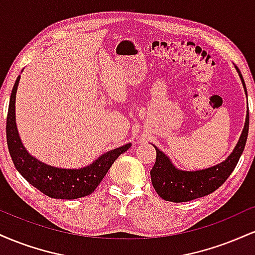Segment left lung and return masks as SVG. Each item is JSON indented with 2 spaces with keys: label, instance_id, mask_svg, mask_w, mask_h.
Returning <instances> with one entry per match:
<instances>
[{
  "label": "left lung",
  "instance_id": "left-lung-1",
  "mask_svg": "<svg viewBox=\"0 0 255 255\" xmlns=\"http://www.w3.org/2000/svg\"><path fill=\"white\" fill-rule=\"evenodd\" d=\"M236 69H238L240 78H241L242 84H244L245 91L247 93L241 72L239 71V68ZM248 128H250V111L247 113L245 128L242 130L241 136H240L238 145L234 148L233 153L221 164L205 169V170H177L171 164L169 158L154 146L157 156L156 163H154L153 168L151 170V181L158 195L166 201L183 203V201H191L194 200V199L209 195L210 193L218 189L227 181V178L230 176L235 166L238 165L240 157H241L242 152L245 150L246 141H247Z\"/></svg>",
  "mask_w": 255,
  "mask_h": 255
}]
</instances>
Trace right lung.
Returning a JSON list of instances; mask_svg holds the SVG:
<instances>
[{
    "label": "right lung",
    "mask_w": 255,
    "mask_h": 255,
    "mask_svg": "<svg viewBox=\"0 0 255 255\" xmlns=\"http://www.w3.org/2000/svg\"><path fill=\"white\" fill-rule=\"evenodd\" d=\"M20 77H17L9 99L7 125V145L16 170L38 191L50 198L78 199L95 192L113 163L130 144L107 152L95 163L83 169H60L39 162L25 150L17 134L15 124V95Z\"/></svg>",
    "instance_id": "1"
}]
</instances>
